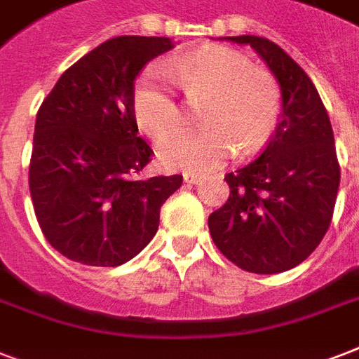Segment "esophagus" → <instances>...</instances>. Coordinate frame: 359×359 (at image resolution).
<instances>
[{
    "mask_svg": "<svg viewBox=\"0 0 359 359\" xmlns=\"http://www.w3.org/2000/svg\"><path fill=\"white\" fill-rule=\"evenodd\" d=\"M201 180V177L196 173H184V182L186 184H197Z\"/></svg>",
    "mask_w": 359,
    "mask_h": 359,
    "instance_id": "1",
    "label": "esophagus"
}]
</instances>
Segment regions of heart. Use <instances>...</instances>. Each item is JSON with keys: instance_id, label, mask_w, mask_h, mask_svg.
I'll use <instances>...</instances> for the list:
<instances>
[{"instance_id": "heart-1", "label": "heart", "mask_w": 359, "mask_h": 359, "mask_svg": "<svg viewBox=\"0 0 359 359\" xmlns=\"http://www.w3.org/2000/svg\"><path fill=\"white\" fill-rule=\"evenodd\" d=\"M179 83L188 100L197 102V126H180L160 141L163 165L182 171H210L233 149L248 156L272 135L281 114V87L268 70L248 55L225 46H207L147 69L132 93L135 123L151 137H160L180 121V104L171 87Z\"/></svg>"}]
</instances>
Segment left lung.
<instances>
[{
  "mask_svg": "<svg viewBox=\"0 0 359 359\" xmlns=\"http://www.w3.org/2000/svg\"><path fill=\"white\" fill-rule=\"evenodd\" d=\"M250 44L281 87V117L262 152L225 175L229 199L208 216L214 244L233 264L279 273L304 262L324 238L339 190L334 130L317 87L300 65L264 36Z\"/></svg>",
  "mask_w": 359,
  "mask_h": 359,
  "instance_id": "8db88e82",
  "label": "left lung"
}]
</instances>
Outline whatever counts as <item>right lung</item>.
<instances>
[{"label": "right lung", "mask_w": 359, "mask_h": 359, "mask_svg": "<svg viewBox=\"0 0 359 359\" xmlns=\"http://www.w3.org/2000/svg\"><path fill=\"white\" fill-rule=\"evenodd\" d=\"M173 48L123 35L76 61L39 108L29 162L36 222L53 250L87 266H121L156 235L182 175L140 177L152 149L137 135L135 76Z\"/></svg>", "instance_id": "1"}]
</instances>
